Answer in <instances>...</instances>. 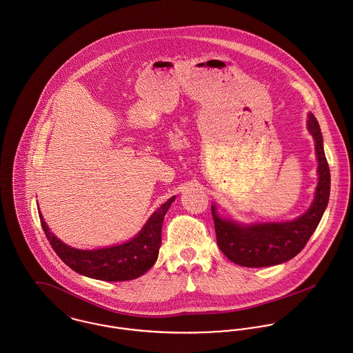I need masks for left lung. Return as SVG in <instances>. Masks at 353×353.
<instances>
[{"mask_svg": "<svg viewBox=\"0 0 353 353\" xmlns=\"http://www.w3.org/2000/svg\"><path fill=\"white\" fill-rule=\"evenodd\" d=\"M308 131L315 139L319 181L311 208L288 222L239 225L218 216L212 206L216 244L233 263L245 268H266L294 258L316 229L330 195V169L323 151V139L314 114H308Z\"/></svg>", "mask_w": 353, "mask_h": 353, "instance_id": "left-lung-1", "label": "left lung"}]
</instances>
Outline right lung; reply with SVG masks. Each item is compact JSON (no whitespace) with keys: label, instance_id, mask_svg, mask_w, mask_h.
I'll list each match as a JSON object with an SVG mask.
<instances>
[{"label":"right lung","instance_id":"add662e5","mask_svg":"<svg viewBox=\"0 0 353 353\" xmlns=\"http://www.w3.org/2000/svg\"><path fill=\"white\" fill-rule=\"evenodd\" d=\"M174 198L172 196L154 212L139 234L128 243L92 251L76 250L64 244L49 230L41 214L39 218L52 248L72 270L102 281H130L143 276L155 263L161 247L163 216Z\"/></svg>","mask_w":353,"mask_h":353}]
</instances>
